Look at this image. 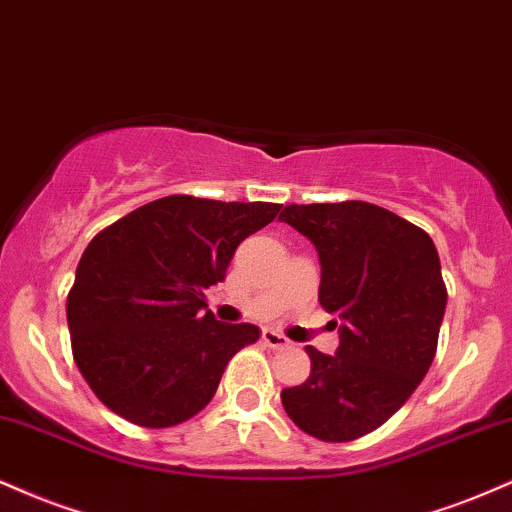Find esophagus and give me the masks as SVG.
Returning <instances> with one entry per match:
<instances>
[{
    "label": "esophagus",
    "instance_id": "34e87169",
    "mask_svg": "<svg viewBox=\"0 0 512 512\" xmlns=\"http://www.w3.org/2000/svg\"><path fill=\"white\" fill-rule=\"evenodd\" d=\"M261 338H263V342H266L268 347H273V350H282V347L290 345V340H287L285 335L278 333V330H273V328H266V330H263Z\"/></svg>",
    "mask_w": 512,
    "mask_h": 512
}]
</instances>
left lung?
Returning <instances> with one entry per match:
<instances>
[{
    "instance_id": "1",
    "label": "left lung",
    "mask_w": 512,
    "mask_h": 512,
    "mask_svg": "<svg viewBox=\"0 0 512 512\" xmlns=\"http://www.w3.org/2000/svg\"><path fill=\"white\" fill-rule=\"evenodd\" d=\"M282 222L316 246L318 302L335 321V354L306 347L311 376L280 393L290 419L328 443L386 424L429 371L448 292L431 237L364 201L285 206Z\"/></svg>"
}]
</instances>
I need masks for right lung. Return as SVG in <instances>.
<instances>
[{"mask_svg": "<svg viewBox=\"0 0 512 512\" xmlns=\"http://www.w3.org/2000/svg\"><path fill=\"white\" fill-rule=\"evenodd\" d=\"M278 203L165 196L131 210L83 251L66 299L74 362L102 405L146 429L191 419L230 359L258 340L251 323L206 309L234 251Z\"/></svg>", "mask_w": 512, "mask_h": 512, "instance_id": "obj_1", "label": "right lung"}]
</instances>
